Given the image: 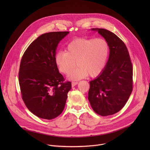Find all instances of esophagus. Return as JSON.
Instances as JSON below:
<instances>
[{"label":"esophagus","instance_id":"1","mask_svg":"<svg viewBox=\"0 0 150 150\" xmlns=\"http://www.w3.org/2000/svg\"><path fill=\"white\" fill-rule=\"evenodd\" d=\"M76 84H78V82H72V87H75Z\"/></svg>","mask_w":150,"mask_h":150}]
</instances>
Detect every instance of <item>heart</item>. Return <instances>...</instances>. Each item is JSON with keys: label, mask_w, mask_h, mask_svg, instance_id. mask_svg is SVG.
Here are the masks:
<instances>
[{"label": "heart", "mask_w": 150, "mask_h": 150, "mask_svg": "<svg viewBox=\"0 0 150 150\" xmlns=\"http://www.w3.org/2000/svg\"><path fill=\"white\" fill-rule=\"evenodd\" d=\"M109 53V45L103 38H76L67 46V52H58L55 63L59 70L69 75L76 65L78 68L71 74V78L78 80L89 75H98L106 63Z\"/></svg>", "instance_id": "b5f03b06"}]
</instances>
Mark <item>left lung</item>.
<instances>
[{"label": "left lung", "mask_w": 150, "mask_h": 150, "mask_svg": "<svg viewBox=\"0 0 150 150\" xmlns=\"http://www.w3.org/2000/svg\"><path fill=\"white\" fill-rule=\"evenodd\" d=\"M92 30L108 41L110 54L101 74L90 82L88 98L96 113L112 115L123 108L132 91V64L125 44L116 34L103 28Z\"/></svg>", "instance_id": "8db88e82"}]
</instances>
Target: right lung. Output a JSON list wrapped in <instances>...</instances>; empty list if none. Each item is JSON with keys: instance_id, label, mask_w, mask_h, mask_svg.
Masks as SVG:
<instances>
[{"instance_id": "1", "label": "right lung", "mask_w": 150, "mask_h": 150, "mask_svg": "<svg viewBox=\"0 0 150 150\" xmlns=\"http://www.w3.org/2000/svg\"><path fill=\"white\" fill-rule=\"evenodd\" d=\"M68 33L50 32L40 35L21 60L18 79L21 96L28 109L41 119L51 120L62 113L72 88L55 63L59 42Z\"/></svg>"}]
</instances>
